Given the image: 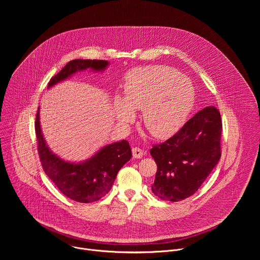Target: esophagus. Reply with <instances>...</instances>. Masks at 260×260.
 Returning <instances> with one entry per match:
<instances>
[{"mask_svg":"<svg viewBox=\"0 0 260 260\" xmlns=\"http://www.w3.org/2000/svg\"><path fill=\"white\" fill-rule=\"evenodd\" d=\"M144 155V151L139 147L133 148V156L134 158H142Z\"/></svg>","mask_w":260,"mask_h":260,"instance_id":"34e87169","label":"esophagus"}]
</instances>
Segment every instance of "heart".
<instances>
[{"label": "heart", "instance_id": "1", "mask_svg": "<svg viewBox=\"0 0 260 260\" xmlns=\"http://www.w3.org/2000/svg\"><path fill=\"white\" fill-rule=\"evenodd\" d=\"M192 82L166 66L136 68L125 78L124 99L117 96L114 110L117 119L128 123L134 110H143L142 121L149 134L165 139L177 133L193 108Z\"/></svg>", "mask_w": 260, "mask_h": 260}]
</instances>
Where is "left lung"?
Here are the masks:
<instances>
[{"mask_svg": "<svg viewBox=\"0 0 260 260\" xmlns=\"http://www.w3.org/2000/svg\"><path fill=\"white\" fill-rule=\"evenodd\" d=\"M222 122L218 109L208 106L166 142L150 150L157 165L151 189L164 201L194 194L221 156Z\"/></svg>", "mask_w": 260, "mask_h": 260, "instance_id": "1", "label": "left lung"}]
</instances>
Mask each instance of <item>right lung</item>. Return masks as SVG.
Here are the masks:
<instances>
[{
	"mask_svg": "<svg viewBox=\"0 0 260 260\" xmlns=\"http://www.w3.org/2000/svg\"><path fill=\"white\" fill-rule=\"evenodd\" d=\"M109 62L103 59H74L69 61L52 77L48 88L71 77L78 71L90 69L102 72ZM40 109L35 122L38 140V153L45 174L67 198L78 203L96 202L106 196L114 183L117 173L132 157L127 141L122 140L107 145L90 158L81 162H69L54 154L44 140L40 125Z\"/></svg>",
	"mask_w": 260,
	"mask_h": 260,
	"instance_id": "add662e5",
	"label": "right lung"
}]
</instances>
